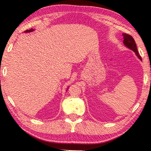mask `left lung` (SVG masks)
Returning <instances> with one entry per match:
<instances>
[{"label": "left lung", "mask_w": 151, "mask_h": 151, "mask_svg": "<svg viewBox=\"0 0 151 151\" xmlns=\"http://www.w3.org/2000/svg\"><path fill=\"white\" fill-rule=\"evenodd\" d=\"M122 36L124 38L123 42L125 46L127 47L128 48H129L130 49H131V50H133L134 52L135 53V54L138 57V58H139L142 60V58L139 54V53H138L137 46H136L135 42V40H134L133 37L127 34H123Z\"/></svg>", "instance_id": "8db88e82"}]
</instances>
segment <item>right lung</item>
Returning a JSON list of instances; mask_svg holds the SVG:
<instances>
[{
	"mask_svg": "<svg viewBox=\"0 0 151 151\" xmlns=\"http://www.w3.org/2000/svg\"><path fill=\"white\" fill-rule=\"evenodd\" d=\"M33 31H34V29H29V30H26V31H24V33L32 32H33Z\"/></svg>",
	"mask_w": 151,
	"mask_h": 151,
	"instance_id": "1",
	"label": "right lung"
}]
</instances>
